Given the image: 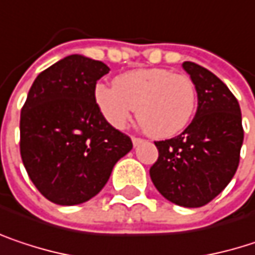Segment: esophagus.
Here are the masks:
<instances>
[{"instance_id": "34e87169", "label": "esophagus", "mask_w": 255, "mask_h": 255, "mask_svg": "<svg viewBox=\"0 0 255 255\" xmlns=\"http://www.w3.org/2000/svg\"><path fill=\"white\" fill-rule=\"evenodd\" d=\"M143 141H144V140L140 138V137H132V144H134V146H138V144H141Z\"/></svg>"}]
</instances>
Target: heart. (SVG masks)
<instances>
[{
	"mask_svg": "<svg viewBox=\"0 0 255 255\" xmlns=\"http://www.w3.org/2000/svg\"><path fill=\"white\" fill-rule=\"evenodd\" d=\"M95 99L105 120L124 127L137 108V120L151 137L179 134L194 115L197 92L187 74L165 68H141L118 76L114 86L98 84Z\"/></svg>",
	"mask_w": 255,
	"mask_h": 255,
	"instance_id": "b5f03b06",
	"label": "heart"
}]
</instances>
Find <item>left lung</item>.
<instances>
[{"label": "left lung", "mask_w": 255, "mask_h": 255, "mask_svg": "<svg viewBox=\"0 0 255 255\" xmlns=\"http://www.w3.org/2000/svg\"><path fill=\"white\" fill-rule=\"evenodd\" d=\"M182 67L196 86V117L179 135L154 141L159 157L150 178L166 200L201 207L225 190L238 169L243 120L237 98L219 77L190 61Z\"/></svg>", "instance_id": "1"}]
</instances>
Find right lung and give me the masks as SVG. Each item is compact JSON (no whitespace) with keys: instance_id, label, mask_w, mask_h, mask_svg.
I'll use <instances>...</instances> for the list:
<instances>
[{"instance_id":"obj_1","label":"right lung","mask_w":255,"mask_h":255,"mask_svg":"<svg viewBox=\"0 0 255 255\" xmlns=\"http://www.w3.org/2000/svg\"><path fill=\"white\" fill-rule=\"evenodd\" d=\"M109 73L102 61L70 55L33 81L20 114V154L39 193L61 206L80 204L108 182L115 163L132 149L95 99Z\"/></svg>"}]
</instances>
